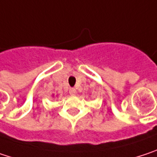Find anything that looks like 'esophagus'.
Wrapping results in <instances>:
<instances>
[{
  "label": "esophagus",
  "mask_w": 157,
  "mask_h": 157,
  "mask_svg": "<svg viewBox=\"0 0 157 157\" xmlns=\"http://www.w3.org/2000/svg\"><path fill=\"white\" fill-rule=\"evenodd\" d=\"M76 93H77V90H76V88H69V94H70L71 96H74Z\"/></svg>",
  "instance_id": "34e87169"
}]
</instances>
